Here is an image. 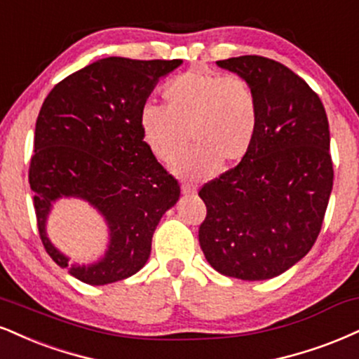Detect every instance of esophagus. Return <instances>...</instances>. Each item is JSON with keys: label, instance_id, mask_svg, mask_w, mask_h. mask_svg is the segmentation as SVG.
I'll return each instance as SVG.
<instances>
[{"label": "esophagus", "instance_id": "esophagus-1", "mask_svg": "<svg viewBox=\"0 0 359 359\" xmlns=\"http://www.w3.org/2000/svg\"><path fill=\"white\" fill-rule=\"evenodd\" d=\"M197 192V187L194 184H184L182 185V194L184 196H194Z\"/></svg>", "mask_w": 359, "mask_h": 359}]
</instances>
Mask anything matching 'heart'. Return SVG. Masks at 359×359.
I'll return each instance as SVG.
<instances>
[{"label": "heart", "mask_w": 359, "mask_h": 359, "mask_svg": "<svg viewBox=\"0 0 359 359\" xmlns=\"http://www.w3.org/2000/svg\"><path fill=\"white\" fill-rule=\"evenodd\" d=\"M165 107L147 103L140 111L144 142L158 161L191 179H205L219 163L231 165L250 152L259 130V100L248 80L196 67L163 85ZM191 135H188V132Z\"/></svg>", "instance_id": "b5f03b06"}]
</instances>
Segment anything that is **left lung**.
<instances>
[{"mask_svg": "<svg viewBox=\"0 0 359 359\" xmlns=\"http://www.w3.org/2000/svg\"><path fill=\"white\" fill-rule=\"evenodd\" d=\"M217 65L249 81L261 120L250 152L198 191L207 207L198 243L217 273L271 279L321 231L334 175L330 123L318 95L283 63L245 55Z\"/></svg>", "mask_w": 359, "mask_h": 359, "instance_id": "1", "label": "left lung"}]
</instances>
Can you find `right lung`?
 Segmentation results:
<instances>
[{
  "instance_id": "add662e5",
  "label": "right lung",
  "mask_w": 359,
  "mask_h": 359,
  "mask_svg": "<svg viewBox=\"0 0 359 359\" xmlns=\"http://www.w3.org/2000/svg\"><path fill=\"white\" fill-rule=\"evenodd\" d=\"M182 60H98L53 86L34 128L29 187L38 232L50 257L92 286L130 278L145 266L162 215L179 201L180 185L144 142L140 111L158 79ZM60 196H79L107 221L111 244L90 266H70L46 236Z\"/></svg>"
}]
</instances>
